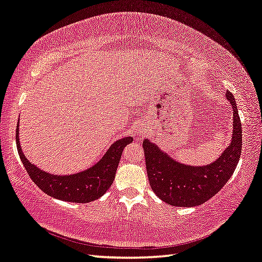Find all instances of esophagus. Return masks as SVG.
<instances>
[{"instance_id": "1", "label": "esophagus", "mask_w": 262, "mask_h": 262, "mask_svg": "<svg viewBox=\"0 0 262 262\" xmlns=\"http://www.w3.org/2000/svg\"><path fill=\"white\" fill-rule=\"evenodd\" d=\"M147 134H148L147 130H146V129H143V128H142V129L140 130V135H141V136H146Z\"/></svg>"}]
</instances>
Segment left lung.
<instances>
[{
  "mask_svg": "<svg viewBox=\"0 0 262 262\" xmlns=\"http://www.w3.org/2000/svg\"><path fill=\"white\" fill-rule=\"evenodd\" d=\"M233 108V132L228 147L211 164L193 167L177 162L155 143L144 140L148 180L151 190L162 201L172 206L201 205L219 192L233 175L243 147L242 122L233 94L226 92Z\"/></svg>",
  "mask_w": 262,
  "mask_h": 262,
  "instance_id": "1",
  "label": "left lung"
}]
</instances>
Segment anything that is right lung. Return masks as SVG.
I'll use <instances>...</instances> for the list:
<instances>
[{
	"label": "right lung",
	"mask_w": 262,
	"mask_h": 262,
	"mask_svg": "<svg viewBox=\"0 0 262 262\" xmlns=\"http://www.w3.org/2000/svg\"><path fill=\"white\" fill-rule=\"evenodd\" d=\"M130 142H133L132 136L115 141L93 167L73 175L60 176L43 171L27 160L19 144L18 126L16 129V146L19 159L34 183L49 196L72 203L93 202L106 193L114 181L123 148Z\"/></svg>",
	"instance_id": "obj_1"
}]
</instances>
